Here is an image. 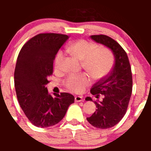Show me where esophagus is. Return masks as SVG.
Segmentation results:
<instances>
[{
    "label": "esophagus",
    "instance_id": "34e87169",
    "mask_svg": "<svg viewBox=\"0 0 151 151\" xmlns=\"http://www.w3.org/2000/svg\"><path fill=\"white\" fill-rule=\"evenodd\" d=\"M74 101H75V102H80V101H83V97L80 96H75V98H74Z\"/></svg>",
    "mask_w": 151,
    "mask_h": 151
}]
</instances>
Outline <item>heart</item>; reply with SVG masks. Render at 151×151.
<instances>
[{
    "label": "heart",
    "mask_w": 151,
    "mask_h": 151,
    "mask_svg": "<svg viewBox=\"0 0 151 151\" xmlns=\"http://www.w3.org/2000/svg\"><path fill=\"white\" fill-rule=\"evenodd\" d=\"M67 51L82 61V66L94 79H101L110 72L114 66L112 54L104 48L86 40L77 41L67 47ZM64 55L61 51L56 54L54 67L56 71L61 70ZM90 79L86 74H69L63 81L68 90L74 93H82L89 85Z\"/></svg>",
    "instance_id": "heart-1"
}]
</instances>
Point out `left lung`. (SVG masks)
Here are the masks:
<instances>
[{"label": "left lung", "instance_id": "1", "mask_svg": "<svg viewBox=\"0 0 151 151\" xmlns=\"http://www.w3.org/2000/svg\"><path fill=\"white\" fill-rule=\"evenodd\" d=\"M91 38L111 50L115 65L112 71L91 89L96 98L100 95L104 98L99 102L95 101L97 109L87 121L98 129H109L119 123L127 110L132 92V69L127 54L116 41L106 35H93ZM85 100L92 99L87 97Z\"/></svg>", "mask_w": 151, "mask_h": 151}]
</instances>
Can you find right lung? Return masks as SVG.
Here are the masks:
<instances>
[{"label":"right lung","instance_id":"right-lung-1","mask_svg":"<svg viewBox=\"0 0 151 151\" xmlns=\"http://www.w3.org/2000/svg\"><path fill=\"white\" fill-rule=\"evenodd\" d=\"M68 36L59 33H39L21 49L14 70L17 97L32 124L47 128L60 122L74 97L68 93L50 95L45 85L53 72V61Z\"/></svg>","mask_w":151,"mask_h":151}]
</instances>
